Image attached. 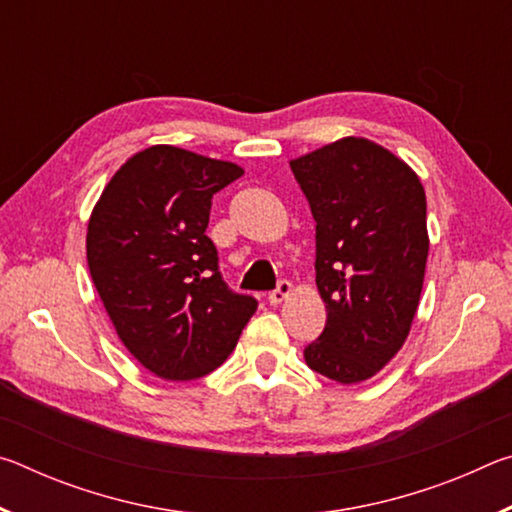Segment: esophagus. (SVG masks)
<instances>
[{"label": "esophagus", "instance_id": "34e87169", "mask_svg": "<svg viewBox=\"0 0 512 512\" xmlns=\"http://www.w3.org/2000/svg\"><path fill=\"white\" fill-rule=\"evenodd\" d=\"M289 293H291V282L282 280L271 293H268V302H271V305H280V302H284V298H287Z\"/></svg>", "mask_w": 512, "mask_h": 512}]
</instances>
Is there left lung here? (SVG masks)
Returning <instances> with one entry per match:
<instances>
[{
	"label": "left lung",
	"mask_w": 512,
	"mask_h": 512,
	"mask_svg": "<svg viewBox=\"0 0 512 512\" xmlns=\"http://www.w3.org/2000/svg\"><path fill=\"white\" fill-rule=\"evenodd\" d=\"M316 221L327 323L307 366L339 384L370 379L402 348L429 255L427 196L409 164L363 137L291 160Z\"/></svg>",
	"instance_id": "1"
}]
</instances>
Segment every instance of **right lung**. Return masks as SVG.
Masks as SVG:
<instances>
[{"label": "right lung", "mask_w": 512, "mask_h": 512, "mask_svg": "<svg viewBox=\"0 0 512 512\" xmlns=\"http://www.w3.org/2000/svg\"><path fill=\"white\" fill-rule=\"evenodd\" d=\"M244 169L176 146L135 153L88 223V266L121 343L153 375L198 379L235 350L257 300L232 291L205 235Z\"/></svg>", "instance_id": "obj_1"}]
</instances>
